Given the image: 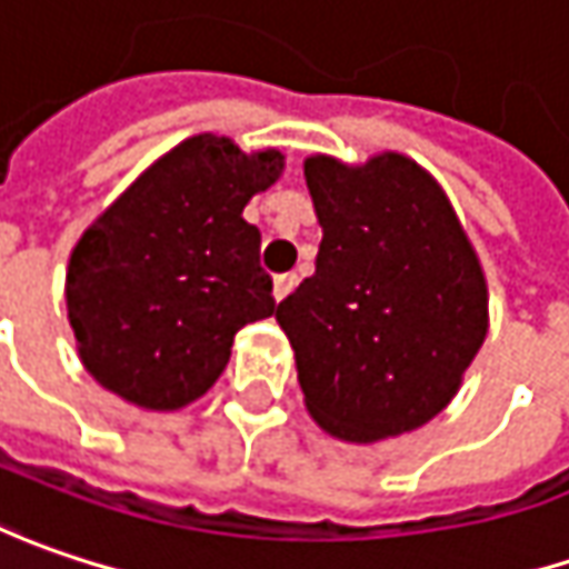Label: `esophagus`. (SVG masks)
<instances>
[{
    "label": "esophagus",
    "mask_w": 569,
    "mask_h": 569,
    "mask_svg": "<svg viewBox=\"0 0 569 569\" xmlns=\"http://www.w3.org/2000/svg\"><path fill=\"white\" fill-rule=\"evenodd\" d=\"M296 283H299V277H296V273H280V277L273 280V299H277V302H283L286 296L296 289Z\"/></svg>",
    "instance_id": "esophagus-1"
}]
</instances>
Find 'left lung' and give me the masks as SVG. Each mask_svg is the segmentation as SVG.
<instances>
[{"label": "left lung", "instance_id": "obj_1", "mask_svg": "<svg viewBox=\"0 0 569 569\" xmlns=\"http://www.w3.org/2000/svg\"><path fill=\"white\" fill-rule=\"evenodd\" d=\"M321 244L315 273L277 306L306 408L325 432L379 442L456 398L487 337V280L446 190L382 152L306 159Z\"/></svg>", "mask_w": 569, "mask_h": 569}]
</instances>
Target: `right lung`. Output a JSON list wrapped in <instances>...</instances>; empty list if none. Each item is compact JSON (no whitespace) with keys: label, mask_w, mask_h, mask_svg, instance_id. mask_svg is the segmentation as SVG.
Wrapping results in <instances>:
<instances>
[{"label":"right lung","mask_w":569,"mask_h":569,"mask_svg":"<svg viewBox=\"0 0 569 569\" xmlns=\"http://www.w3.org/2000/svg\"><path fill=\"white\" fill-rule=\"evenodd\" d=\"M283 152L229 137L184 139L101 212L66 270V309L91 379L142 410L207 395L236 333L270 318L248 200L277 184Z\"/></svg>","instance_id":"obj_1"}]
</instances>
